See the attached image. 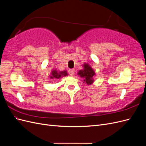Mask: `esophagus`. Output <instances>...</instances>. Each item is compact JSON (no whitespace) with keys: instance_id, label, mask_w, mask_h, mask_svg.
<instances>
[{"instance_id":"1","label":"esophagus","mask_w":146,"mask_h":146,"mask_svg":"<svg viewBox=\"0 0 146 146\" xmlns=\"http://www.w3.org/2000/svg\"><path fill=\"white\" fill-rule=\"evenodd\" d=\"M69 74L70 75V76H73L75 72V70L74 69H70L69 70Z\"/></svg>"}]
</instances>
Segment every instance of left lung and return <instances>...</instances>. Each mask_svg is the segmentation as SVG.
Masks as SVG:
<instances>
[{
	"mask_svg": "<svg viewBox=\"0 0 146 146\" xmlns=\"http://www.w3.org/2000/svg\"><path fill=\"white\" fill-rule=\"evenodd\" d=\"M78 74L81 77L83 78V81L85 82L87 85H91V84L93 82L92 77L95 75V72L88 64H84V69L80 70V71L78 72Z\"/></svg>",
	"mask_w": 146,
	"mask_h": 146,
	"instance_id": "left-lung-1",
	"label": "left lung"
}]
</instances>
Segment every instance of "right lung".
<instances>
[{
  "label": "right lung",
  "mask_w": 146,
  "mask_h": 146,
  "mask_svg": "<svg viewBox=\"0 0 146 146\" xmlns=\"http://www.w3.org/2000/svg\"><path fill=\"white\" fill-rule=\"evenodd\" d=\"M67 75L68 74L66 71L58 72L56 71V70H53V71L52 72V76H50V78L53 79H59L62 76H67Z\"/></svg>",
  "instance_id": "add662e5"
}]
</instances>
